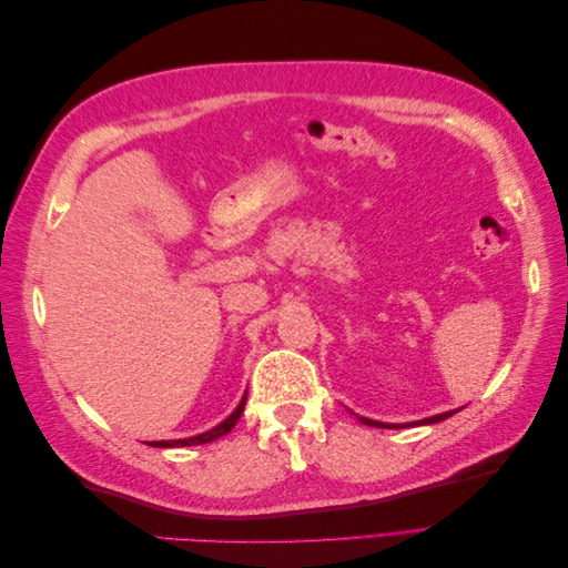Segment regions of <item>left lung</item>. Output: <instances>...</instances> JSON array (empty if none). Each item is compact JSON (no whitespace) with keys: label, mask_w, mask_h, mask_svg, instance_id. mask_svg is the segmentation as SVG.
Segmentation results:
<instances>
[{"label":"left lung","mask_w":568,"mask_h":568,"mask_svg":"<svg viewBox=\"0 0 568 568\" xmlns=\"http://www.w3.org/2000/svg\"><path fill=\"white\" fill-rule=\"evenodd\" d=\"M455 412H443V415H436V417H428V419H422V422H415V424H436V422H443V419H448V417H453ZM359 422L363 424H367V426H379V428H390L388 424H384V422H374V419H367V417H359ZM393 428H400L398 424H395Z\"/></svg>","instance_id":"1"}]
</instances>
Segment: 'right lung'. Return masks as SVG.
Returning <instances> with one entry per match:
<instances>
[{"mask_svg":"<svg viewBox=\"0 0 568 568\" xmlns=\"http://www.w3.org/2000/svg\"><path fill=\"white\" fill-rule=\"evenodd\" d=\"M244 405H246V398H242V403H239V407L232 412V415H230L225 422H220L215 428H211V432L192 436V438H180V440H151L149 445H153V448H184V445L211 443V440H215V438H220V436H225V434L232 432L234 424L239 422V417H242Z\"/></svg>","mask_w":568,"mask_h":568,"instance_id":"add662e5","label":"right lung"}]
</instances>
